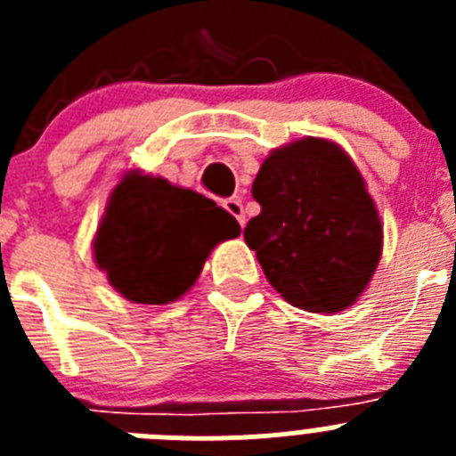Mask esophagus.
I'll return each mask as SVG.
<instances>
[{
  "mask_svg": "<svg viewBox=\"0 0 456 456\" xmlns=\"http://www.w3.org/2000/svg\"><path fill=\"white\" fill-rule=\"evenodd\" d=\"M224 208H225V212L235 216L237 224L244 228L247 219H244V208H241V200L240 199H228V200H224Z\"/></svg>",
  "mask_w": 456,
  "mask_h": 456,
  "instance_id": "1",
  "label": "esophagus"
}]
</instances>
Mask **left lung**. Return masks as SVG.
Segmentation results:
<instances>
[{
	"mask_svg": "<svg viewBox=\"0 0 456 456\" xmlns=\"http://www.w3.org/2000/svg\"><path fill=\"white\" fill-rule=\"evenodd\" d=\"M260 215L244 228L272 288L308 313H340L368 288L384 225L352 157L317 136L272 151L253 180Z\"/></svg>",
	"mask_w": 456,
	"mask_h": 456,
	"instance_id": "1",
	"label": "left lung"
}]
</instances>
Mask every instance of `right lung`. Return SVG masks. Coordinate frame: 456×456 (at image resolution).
<instances>
[{
	"label": "right lung",
	"mask_w": 456,
	"mask_h": 456,
	"mask_svg": "<svg viewBox=\"0 0 456 456\" xmlns=\"http://www.w3.org/2000/svg\"><path fill=\"white\" fill-rule=\"evenodd\" d=\"M240 232L235 216L203 193L134 168L109 196L93 257L125 299L164 305L196 283L219 241Z\"/></svg>",
	"instance_id": "add662e5"
}]
</instances>
